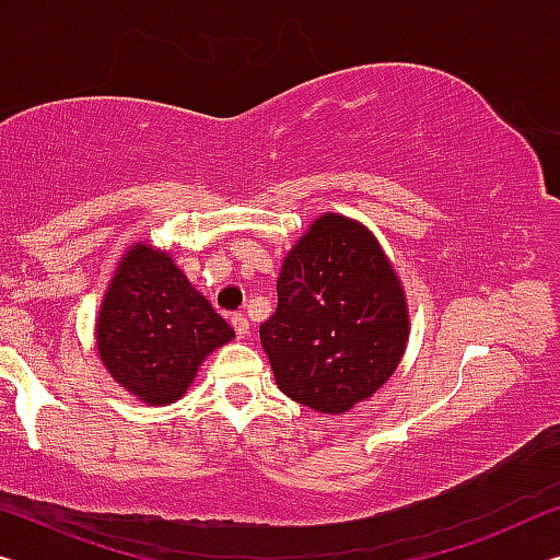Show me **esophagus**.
I'll list each match as a JSON object with an SVG mask.
<instances>
[{
  "label": "esophagus",
  "mask_w": 560,
  "mask_h": 560,
  "mask_svg": "<svg viewBox=\"0 0 560 560\" xmlns=\"http://www.w3.org/2000/svg\"><path fill=\"white\" fill-rule=\"evenodd\" d=\"M231 324H233V329H236L238 339H246L248 334H252V324H248V319H246L244 314H233L231 316Z\"/></svg>",
  "instance_id": "obj_1"
}]
</instances>
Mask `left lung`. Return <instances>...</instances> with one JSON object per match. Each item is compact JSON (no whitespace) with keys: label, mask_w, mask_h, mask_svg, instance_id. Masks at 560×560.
<instances>
[{"label":"left lung","mask_w":560,"mask_h":560,"mask_svg":"<svg viewBox=\"0 0 560 560\" xmlns=\"http://www.w3.org/2000/svg\"><path fill=\"white\" fill-rule=\"evenodd\" d=\"M261 345L283 395L322 415L372 397L402 360V283L370 229L324 213L283 258Z\"/></svg>","instance_id":"obj_1"}]
</instances>
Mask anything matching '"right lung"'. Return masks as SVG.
Segmentation results:
<instances>
[{
  "label": "right lung",
  "mask_w": 560,
  "mask_h": 560,
  "mask_svg": "<svg viewBox=\"0 0 560 560\" xmlns=\"http://www.w3.org/2000/svg\"><path fill=\"white\" fill-rule=\"evenodd\" d=\"M95 331L107 372L145 405L183 397L206 357L236 337L173 258L145 244L122 256Z\"/></svg>",
  "instance_id": "obj_1"
}]
</instances>
